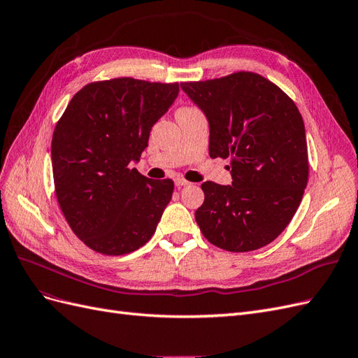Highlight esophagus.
I'll list each match as a JSON object with an SVG mask.
<instances>
[{
  "label": "esophagus",
  "mask_w": 358,
  "mask_h": 358,
  "mask_svg": "<svg viewBox=\"0 0 358 358\" xmlns=\"http://www.w3.org/2000/svg\"><path fill=\"white\" fill-rule=\"evenodd\" d=\"M175 185L176 187H187V185H189V182L188 180H185V179H182V178H176L175 179Z\"/></svg>",
  "instance_id": "esophagus-1"
}]
</instances>
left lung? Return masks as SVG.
<instances>
[{"label": "left lung", "mask_w": 358, "mask_h": 358, "mask_svg": "<svg viewBox=\"0 0 358 358\" xmlns=\"http://www.w3.org/2000/svg\"><path fill=\"white\" fill-rule=\"evenodd\" d=\"M180 88L208 117L210 158L231 159V185H201L204 201L196 221L203 236L230 252L273 242L294 216L309 176L297 106L251 71L183 82Z\"/></svg>", "instance_id": "1"}]
</instances>
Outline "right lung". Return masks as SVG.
<instances>
[{
    "label": "right lung",
    "mask_w": 358,
    "mask_h": 358,
    "mask_svg": "<svg viewBox=\"0 0 358 358\" xmlns=\"http://www.w3.org/2000/svg\"><path fill=\"white\" fill-rule=\"evenodd\" d=\"M178 94V82H92L59 117L52 137L57 199L73 233L95 252L129 254L154 236L175 183L145 178L129 162Z\"/></svg>",
    "instance_id": "1"
}]
</instances>
